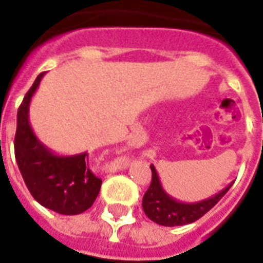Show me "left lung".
<instances>
[{
    "label": "left lung",
    "mask_w": 263,
    "mask_h": 263,
    "mask_svg": "<svg viewBox=\"0 0 263 263\" xmlns=\"http://www.w3.org/2000/svg\"><path fill=\"white\" fill-rule=\"evenodd\" d=\"M150 168L153 175L152 184L144 194L142 206L150 220L164 227H179L199 220L200 217L204 216L210 209L216 206L217 202L228 192L233 184L232 181L224 190H221L210 198L194 203H185L169 195L161 184L160 176L157 173L154 165H150Z\"/></svg>",
    "instance_id": "obj_1"
}]
</instances>
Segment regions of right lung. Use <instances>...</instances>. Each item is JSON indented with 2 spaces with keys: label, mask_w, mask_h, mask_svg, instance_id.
I'll list each match as a JSON object with an SVG mask.
<instances>
[{
  "label": "right lung",
  "mask_w": 263,
  "mask_h": 263,
  "mask_svg": "<svg viewBox=\"0 0 263 263\" xmlns=\"http://www.w3.org/2000/svg\"><path fill=\"white\" fill-rule=\"evenodd\" d=\"M45 72L38 75L17 110L14 156L24 183L34 199L53 212L73 216L92 206L102 180L91 172L88 154L59 156L32 131L28 119L30 102Z\"/></svg>",
  "instance_id": "right-lung-1"
}]
</instances>
